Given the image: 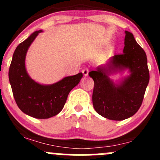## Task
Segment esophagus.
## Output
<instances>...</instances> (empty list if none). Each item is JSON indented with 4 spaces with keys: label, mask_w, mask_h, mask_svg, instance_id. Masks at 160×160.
I'll return each mask as SVG.
<instances>
[{
    "label": "esophagus",
    "mask_w": 160,
    "mask_h": 160,
    "mask_svg": "<svg viewBox=\"0 0 160 160\" xmlns=\"http://www.w3.org/2000/svg\"><path fill=\"white\" fill-rule=\"evenodd\" d=\"M82 73H83V74L84 75L85 77H87V76L88 75V73H89V69L88 68L83 69V70H82Z\"/></svg>",
    "instance_id": "obj_1"
}]
</instances>
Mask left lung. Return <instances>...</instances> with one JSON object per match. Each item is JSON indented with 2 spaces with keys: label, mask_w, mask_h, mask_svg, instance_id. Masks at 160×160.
Masks as SVG:
<instances>
[{
  "label": "left lung",
  "mask_w": 160,
  "mask_h": 160,
  "mask_svg": "<svg viewBox=\"0 0 160 160\" xmlns=\"http://www.w3.org/2000/svg\"><path fill=\"white\" fill-rule=\"evenodd\" d=\"M122 53L114 55L106 64L89 73L94 81L93 105L100 115L112 120H123L137 112L149 80L147 54L133 34L125 31ZM125 69L130 74L119 84L108 77Z\"/></svg>",
  "instance_id": "1"
}]
</instances>
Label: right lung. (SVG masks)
Returning a JSON list of instances; mask_svg holds the SVG:
<instances>
[{
    "mask_svg": "<svg viewBox=\"0 0 160 160\" xmlns=\"http://www.w3.org/2000/svg\"><path fill=\"white\" fill-rule=\"evenodd\" d=\"M38 31L17 47L9 68V81L19 109L33 118L48 119L58 114L64 107L70 90L79 83L83 73L64 77L50 85H43L30 77L25 67L28 48L38 33Z\"/></svg>",
    "mask_w": 160,
    "mask_h": 160,
    "instance_id": "1",
    "label": "right lung"
}]
</instances>
